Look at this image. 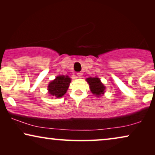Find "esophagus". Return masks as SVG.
Listing matches in <instances>:
<instances>
[{"label":"esophagus","mask_w":155,"mask_h":155,"mask_svg":"<svg viewBox=\"0 0 155 155\" xmlns=\"http://www.w3.org/2000/svg\"><path fill=\"white\" fill-rule=\"evenodd\" d=\"M77 75L78 76V77L82 78V73H81V72H80V73H77Z\"/></svg>","instance_id":"obj_1"}]
</instances>
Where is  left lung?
<instances>
[{"label":"left lung","mask_w":155,"mask_h":155,"mask_svg":"<svg viewBox=\"0 0 155 155\" xmlns=\"http://www.w3.org/2000/svg\"><path fill=\"white\" fill-rule=\"evenodd\" d=\"M88 82L91 92L97 97H100L104 94L105 86L98 78H88L86 79Z\"/></svg>","instance_id":"8db88e82"}]
</instances>
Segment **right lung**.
Here are the masks:
<instances>
[{
  "mask_svg": "<svg viewBox=\"0 0 155 155\" xmlns=\"http://www.w3.org/2000/svg\"><path fill=\"white\" fill-rule=\"evenodd\" d=\"M71 82V79L68 75L57 76L56 79L52 80L48 84V93L56 98L62 97L66 93Z\"/></svg>",
  "mask_w": 155,
  "mask_h": 155,
  "instance_id": "1",
  "label": "right lung"
}]
</instances>
